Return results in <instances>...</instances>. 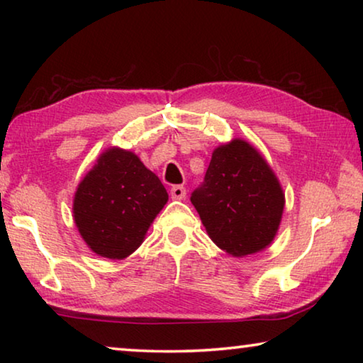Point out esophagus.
<instances>
[{
    "mask_svg": "<svg viewBox=\"0 0 363 363\" xmlns=\"http://www.w3.org/2000/svg\"><path fill=\"white\" fill-rule=\"evenodd\" d=\"M187 190L184 186H173L171 187V196H173L174 200H182L184 196H186Z\"/></svg>",
    "mask_w": 363,
    "mask_h": 363,
    "instance_id": "34e87169",
    "label": "esophagus"
}]
</instances>
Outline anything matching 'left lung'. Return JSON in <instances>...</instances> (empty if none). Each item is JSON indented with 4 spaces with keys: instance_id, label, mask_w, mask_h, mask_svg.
Instances as JSON below:
<instances>
[{
    "instance_id": "obj_1",
    "label": "left lung",
    "mask_w": 363,
    "mask_h": 363,
    "mask_svg": "<svg viewBox=\"0 0 363 363\" xmlns=\"http://www.w3.org/2000/svg\"><path fill=\"white\" fill-rule=\"evenodd\" d=\"M190 201L220 250L247 256L274 240L285 195L259 152L235 139L213 152L205 179Z\"/></svg>"
}]
</instances>
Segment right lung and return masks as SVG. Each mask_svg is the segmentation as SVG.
<instances>
[{"instance_id": "right-lung-1", "label": "right lung", "mask_w": 363, "mask_h": 363, "mask_svg": "<svg viewBox=\"0 0 363 363\" xmlns=\"http://www.w3.org/2000/svg\"><path fill=\"white\" fill-rule=\"evenodd\" d=\"M167 201L162 181L134 153L110 149L79 182L73 214L94 253L123 259L143 243Z\"/></svg>"}]
</instances>
